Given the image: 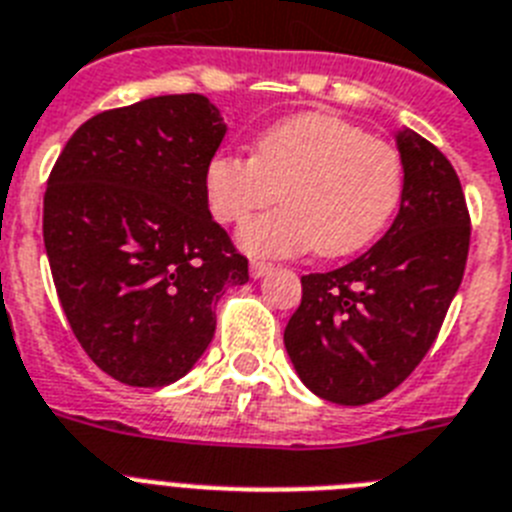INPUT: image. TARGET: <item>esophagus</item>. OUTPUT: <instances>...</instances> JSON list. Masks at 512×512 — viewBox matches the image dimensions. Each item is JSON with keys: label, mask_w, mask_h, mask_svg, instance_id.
<instances>
[{"label": "esophagus", "mask_w": 512, "mask_h": 512, "mask_svg": "<svg viewBox=\"0 0 512 512\" xmlns=\"http://www.w3.org/2000/svg\"><path fill=\"white\" fill-rule=\"evenodd\" d=\"M270 270H273V265L263 263V260H252V265H249V273H252V278L268 276Z\"/></svg>", "instance_id": "esophagus-1"}]
</instances>
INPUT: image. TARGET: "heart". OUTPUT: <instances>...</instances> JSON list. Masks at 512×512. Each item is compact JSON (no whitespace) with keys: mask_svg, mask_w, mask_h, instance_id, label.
<instances>
[{"mask_svg":"<svg viewBox=\"0 0 512 512\" xmlns=\"http://www.w3.org/2000/svg\"><path fill=\"white\" fill-rule=\"evenodd\" d=\"M278 191L287 205L239 231L249 255H354L401 203V150L359 124L309 111L268 127L255 156L223 150L205 166L208 208L221 223L246 221Z\"/></svg>","mask_w":512,"mask_h":512,"instance_id":"obj_1","label":"heart"}]
</instances>
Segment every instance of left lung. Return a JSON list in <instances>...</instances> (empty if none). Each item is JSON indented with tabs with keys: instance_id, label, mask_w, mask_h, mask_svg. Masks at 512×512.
Listing matches in <instances>:
<instances>
[{
	"instance_id": "obj_1",
	"label": "left lung",
	"mask_w": 512,
	"mask_h": 512,
	"mask_svg": "<svg viewBox=\"0 0 512 512\" xmlns=\"http://www.w3.org/2000/svg\"><path fill=\"white\" fill-rule=\"evenodd\" d=\"M401 210L380 242L330 273L302 276L283 330L296 375L330 403L395 390L435 343L466 270L471 218L458 174L435 145L401 130Z\"/></svg>"
}]
</instances>
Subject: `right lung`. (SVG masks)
Here are the masks:
<instances>
[{"instance_id": "add662e5", "label": "right lung", "mask_w": 512, "mask_h": 512, "mask_svg": "<svg viewBox=\"0 0 512 512\" xmlns=\"http://www.w3.org/2000/svg\"><path fill=\"white\" fill-rule=\"evenodd\" d=\"M226 135L200 93L101 111L59 153L44 244L64 315L114 380L161 388L195 367L247 257L213 221L205 166Z\"/></svg>"}]
</instances>
